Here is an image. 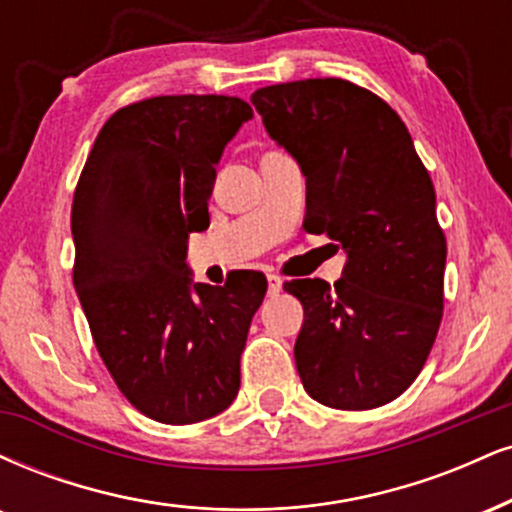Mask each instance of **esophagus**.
Instances as JSON below:
<instances>
[{
  "mask_svg": "<svg viewBox=\"0 0 512 512\" xmlns=\"http://www.w3.org/2000/svg\"><path fill=\"white\" fill-rule=\"evenodd\" d=\"M267 281H269V288H267V291H269V295H279L281 293V276H276V274H269L267 276Z\"/></svg>",
  "mask_w": 512,
  "mask_h": 512,
  "instance_id": "obj_1",
  "label": "esophagus"
}]
</instances>
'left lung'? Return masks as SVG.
<instances>
[{
  "instance_id": "8db88e82",
  "label": "left lung",
  "mask_w": 512,
  "mask_h": 512,
  "mask_svg": "<svg viewBox=\"0 0 512 512\" xmlns=\"http://www.w3.org/2000/svg\"><path fill=\"white\" fill-rule=\"evenodd\" d=\"M264 128L305 176V231L346 252L343 276L288 281L305 319L295 367L336 410L398 398L427 362L443 315L446 236L436 193L400 116L343 78L252 92Z\"/></svg>"
}]
</instances>
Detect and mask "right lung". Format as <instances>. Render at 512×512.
<instances>
[{
	"instance_id": "1",
	"label": "right lung",
	"mask_w": 512,
	"mask_h": 512,
	"mask_svg": "<svg viewBox=\"0 0 512 512\" xmlns=\"http://www.w3.org/2000/svg\"><path fill=\"white\" fill-rule=\"evenodd\" d=\"M248 102L164 95L102 126L73 195V286L116 386L164 424L219 415L240 389V353L267 293L260 272L195 283L188 233L209 226L207 200Z\"/></svg>"
}]
</instances>
